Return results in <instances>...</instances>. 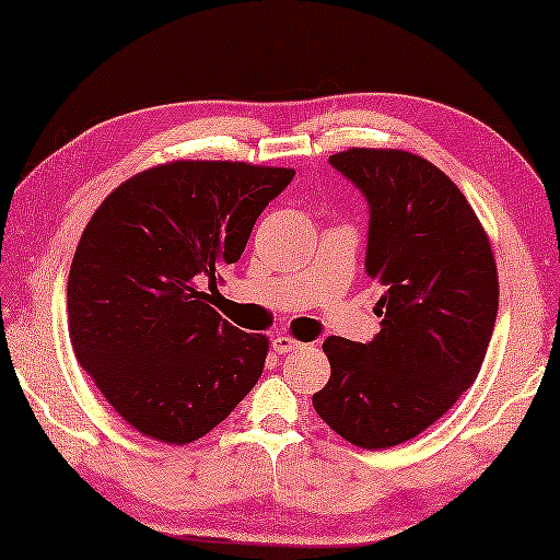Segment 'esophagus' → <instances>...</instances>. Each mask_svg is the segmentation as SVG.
<instances>
[{"label": "esophagus", "mask_w": 560, "mask_h": 560, "mask_svg": "<svg viewBox=\"0 0 560 560\" xmlns=\"http://www.w3.org/2000/svg\"><path fill=\"white\" fill-rule=\"evenodd\" d=\"M302 347V342H298V340H292V337H288V335H278L272 340V350L278 352V354H285V352H298Z\"/></svg>", "instance_id": "esophagus-1"}]
</instances>
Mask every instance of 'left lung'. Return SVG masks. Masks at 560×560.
<instances>
[{
    "mask_svg": "<svg viewBox=\"0 0 560 560\" xmlns=\"http://www.w3.org/2000/svg\"><path fill=\"white\" fill-rule=\"evenodd\" d=\"M329 163L370 203L366 275L384 288L372 342L327 337L313 407L354 446L405 444L479 377L499 310L497 260L456 183L421 155L350 149Z\"/></svg>",
    "mask_w": 560,
    "mask_h": 560,
    "instance_id": "obj_1",
    "label": "left lung"
}]
</instances>
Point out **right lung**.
Instances as JSON below:
<instances>
[{"label":"right lung","mask_w":560,"mask_h":560,"mask_svg":"<svg viewBox=\"0 0 560 560\" xmlns=\"http://www.w3.org/2000/svg\"><path fill=\"white\" fill-rule=\"evenodd\" d=\"M292 168L171 161L106 196L73 253V354L136 432L190 444L260 380L268 337L210 307L215 275L241 260L255 220Z\"/></svg>","instance_id":"1"}]
</instances>
